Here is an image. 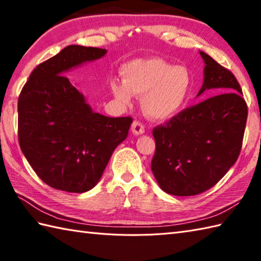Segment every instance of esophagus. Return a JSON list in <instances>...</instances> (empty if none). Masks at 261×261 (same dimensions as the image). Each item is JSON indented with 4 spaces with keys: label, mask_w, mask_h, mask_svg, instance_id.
Wrapping results in <instances>:
<instances>
[{
    "label": "esophagus",
    "mask_w": 261,
    "mask_h": 261,
    "mask_svg": "<svg viewBox=\"0 0 261 261\" xmlns=\"http://www.w3.org/2000/svg\"><path fill=\"white\" fill-rule=\"evenodd\" d=\"M131 132L134 134L135 136H141L145 134V126H143L140 122L135 121L134 123L131 125Z\"/></svg>",
    "instance_id": "1"
}]
</instances>
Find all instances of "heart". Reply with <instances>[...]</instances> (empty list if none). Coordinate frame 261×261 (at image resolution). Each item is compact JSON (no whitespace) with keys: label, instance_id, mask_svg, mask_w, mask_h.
I'll use <instances>...</instances> for the list:
<instances>
[{"label":"heart","instance_id":"obj_1","mask_svg":"<svg viewBox=\"0 0 261 261\" xmlns=\"http://www.w3.org/2000/svg\"><path fill=\"white\" fill-rule=\"evenodd\" d=\"M121 74L123 82L110 84L113 96L124 104L134 95L142 96V112L153 121H166L179 113L191 92V75L184 66H173L159 57L131 60Z\"/></svg>","mask_w":261,"mask_h":261}]
</instances>
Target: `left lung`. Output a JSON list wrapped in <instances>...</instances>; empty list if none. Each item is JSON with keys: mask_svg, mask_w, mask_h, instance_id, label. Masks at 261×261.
<instances>
[{"mask_svg": "<svg viewBox=\"0 0 261 261\" xmlns=\"http://www.w3.org/2000/svg\"><path fill=\"white\" fill-rule=\"evenodd\" d=\"M203 85L210 97L154 127L151 170L159 187L175 196H193L214 186L234 165L241 150L248 109L234 75L199 50Z\"/></svg>", "mask_w": 261, "mask_h": 261, "instance_id": "obj_1", "label": "left lung"}]
</instances>
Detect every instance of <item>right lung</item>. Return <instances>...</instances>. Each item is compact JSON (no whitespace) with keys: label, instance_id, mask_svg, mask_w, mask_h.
<instances>
[{"label":"right lung","instance_id":"1","mask_svg":"<svg viewBox=\"0 0 261 261\" xmlns=\"http://www.w3.org/2000/svg\"><path fill=\"white\" fill-rule=\"evenodd\" d=\"M71 45L33 69L18 102L19 143L32 169L56 190L85 193L101 179L132 119L94 112L65 75L107 55Z\"/></svg>","mask_w":261,"mask_h":261}]
</instances>
